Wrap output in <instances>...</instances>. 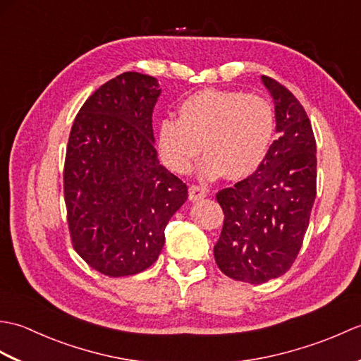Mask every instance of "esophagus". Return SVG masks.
Returning <instances> with one entry per match:
<instances>
[{
  "mask_svg": "<svg viewBox=\"0 0 361 361\" xmlns=\"http://www.w3.org/2000/svg\"><path fill=\"white\" fill-rule=\"evenodd\" d=\"M206 195H208V190H206L204 188H202V186H195V185H192L189 188V198L192 202H198V200H202V198H204Z\"/></svg>",
  "mask_w": 361,
  "mask_h": 361,
  "instance_id": "obj_1",
  "label": "esophagus"
}]
</instances>
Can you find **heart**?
Here are the masks:
<instances>
[{"instance_id": "heart-1", "label": "heart", "mask_w": 361, "mask_h": 361, "mask_svg": "<svg viewBox=\"0 0 361 361\" xmlns=\"http://www.w3.org/2000/svg\"><path fill=\"white\" fill-rule=\"evenodd\" d=\"M274 110L265 97L237 90L206 88L188 96L178 119L159 122L157 142L164 164L186 172L203 150L200 173L243 180L264 163L274 140Z\"/></svg>"}]
</instances>
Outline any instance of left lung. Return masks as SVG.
Wrapping results in <instances>:
<instances>
[{
    "mask_svg": "<svg viewBox=\"0 0 361 361\" xmlns=\"http://www.w3.org/2000/svg\"><path fill=\"white\" fill-rule=\"evenodd\" d=\"M262 83L274 102L278 137L255 173L217 194L225 220L214 247L221 273L250 283L290 270L317 197V142L307 113L279 82L262 75Z\"/></svg>",
    "mask_w": 361,
    "mask_h": 361,
    "instance_id": "left-lung-1",
    "label": "left lung"
}]
</instances>
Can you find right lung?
<instances>
[{"mask_svg": "<svg viewBox=\"0 0 361 361\" xmlns=\"http://www.w3.org/2000/svg\"><path fill=\"white\" fill-rule=\"evenodd\" d=\"M155 78L122 73L91 94L74 119L63 192L73 247L110 278L144 271L158 259L164 229L188 186L159 164L152 113Z\"/></svg>", "mask_w": 361, "mask_h": 361, "instance_id": "obj_1", "label": "right lung"}]
</instances>
